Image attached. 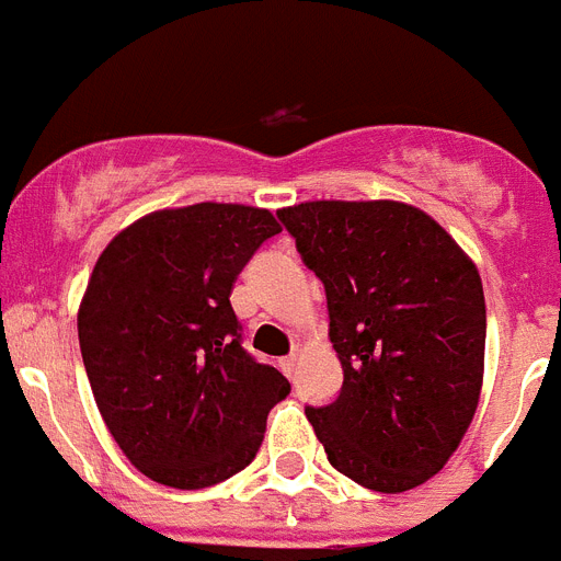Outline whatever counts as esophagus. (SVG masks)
Returning <instances> with one entry per match:
<instances>
[{
    "instance_id": "obj_1",
    "label": "esophagus",
    "mask_w": 561,
    "mask_h": 561,
    "mask_svg": "<svg viewBox=\"0 0 561 561\" xmlns=\"http://www.w3.org/2000/svg\"><path fill=\"white\" fill-rule=\"evenodd\" d=\"M295 367H298V358H295V355H286V358H280V369H284L286 378H295Z\"/></svg>"
}]
</instances>
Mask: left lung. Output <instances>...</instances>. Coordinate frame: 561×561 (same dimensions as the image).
Masks as SVG:
<instances>
[{"label":"left lung","instance_id":"8db88e82","mask_svg":"<svg viewBox=\"0 0 561 561\" xmlns=\"http://www.w3.org/2000/svg\"><path fill=\"white\" fill-rule=\"evenodd\" d=\"M323 284L344 387L307 407L330 465L378 493L436 476L473 421L484 375V289L421 208L314 201L280 208Z\"/></svg>","mask_w":561,"mask_h":561}]
</instances>
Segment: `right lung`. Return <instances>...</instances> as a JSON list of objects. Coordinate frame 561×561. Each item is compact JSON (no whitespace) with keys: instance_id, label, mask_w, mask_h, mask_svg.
Wrapping results in <instances>:
<instances>
[{"instance_id":"add662e5","label":"right lung","mask_w":561,"mask_h":561,"mask_svg":"<svg viewBox=\"0 0 561 561\" xmlns=\"http://www.w3.org/2000/svg\"><path fill=\"white\" fill-rule=\"evenodd\" d=\"M280 226L266 208H165L111 240L80 350L105 427L148 479L211 488L252 465L289 381L243 350L231 284Z\"/></svg>"}]
</instances>
